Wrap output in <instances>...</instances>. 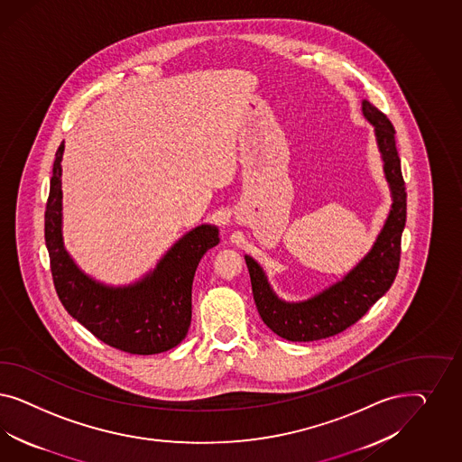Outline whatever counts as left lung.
<instances>
[{
	"label": "left lung",
	"mask_w": 462,
	"mask_h": 462,
	"mask_svg": "<svg viewBox=\"0 0 462 462\" xmlns=\"http://www.w3.org/2000/svg\"><path fill=\"white\" fill-rule=\"evenodd\" d=\"M363 112L376 128L379 151L393 193L390 217L373 251L344 280L303 303L281 301L271 291L263 269L252 257L245 255L254 301L263 322L276 336L291 342H313L349 328L392 288L400 267L402 234L406 222V188L396 151L394 126L384 113L365 99Z\"/></svg>",
	"instance_id": "left-lung-1"
}]
</instances>
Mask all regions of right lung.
I'll return each mask as SVG.
<instances>
[{"mask_svg":"<svg viewBox=\"0 0 462 462\" xmlns=\"http://www.w3.org/2000/svg\"><path fill=\"white\" fill-rule=\"evenodd\" d=\"M59 145L45 207V245L60 303L72 319L113 349L151 356L181 344L191 325V286L205 252L215 247L218 230L201 225L166 254L152 274L126 288H106L83 274L62 245Z\"/></svg>","mask_w":462,"mask_h":462,"instance_id":"obj_1","label":"right lung"}]
</instances>
